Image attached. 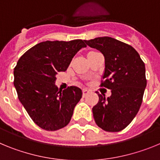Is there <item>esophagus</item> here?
<instances>
[{"label": "esophagus", "mask_w": 160, "mask_h": 160, "mask_svg": "<svg viewBox=\"0 0 160 160\" xmlns=\"http://www.w3.org/2000/svg\"><path fill=\"white\" fill-rule=\"evenodd\" d=\"M88 94H89V90H82V97L83 98L86 97V96H87Z\"/></svg>", "instance_id": "esophagus-1"}]
</instances>
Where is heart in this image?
Returning a JSON list of instances; mask_svg holds the SVG:
<instances>
[{"label": "heart", "instance_id": "obj_1", "mask_svg": "<svg viewBox=\"0 0 160 160\" xmlns=\"http://www.w3.org/2000/svg\"><path fill=\"white\" fill-rule=\"evenodd\" d=\"M96 53V52H94V51H91V52H90V53H88V54H90V53Z\"/></svg>", "mask_w": 160, "mask_h": 160}]
</instances>
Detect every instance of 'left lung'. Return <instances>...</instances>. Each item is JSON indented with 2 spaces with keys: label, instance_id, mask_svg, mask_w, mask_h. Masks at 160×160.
<instances>
[{
  "label": "left lung",
  "instance_id": "8db88e82",
  "mask_svg": "<svg viewBox=\"0 0 160 160\" xmlns=\"http://www.w3.org/2000/svg\"><path fill=\"white\" fill-rule=\"evenodd\" d=\"M105 58V71L101 87L111 90L108 98L98 94L93 107L94 121L100 128L118 132L131 122L142 102L147 86L145 65L131 46L110 37L84 40Z\"/></svg>",
  "mask_w": 160,
  "mask_h": 160
}]
</instances>
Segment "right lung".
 <instances>
[{
	"mask_svg": "<svg viewBox=\"0 0 160 160\" xmlns=\"http://www.w3.org/2000/svg\"><path fill=\"white\" fill-rule=\"evenodd\" d=\"M84 41H46L37 44L20 58L14 68V87L18 98L38 127L53 131L70 122L81 99L78 87L63 91L55 86L56 74L66 71Z\"/></svg>",
	"mask_w": 160,
	"mask_h": 160,
	"instance_id": "right-lung-1",
	"label": "right lung"
}]
</instances>
